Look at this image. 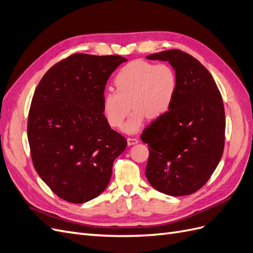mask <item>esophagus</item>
I'll return each instance as SVG.
<instances>
[{"mask_svg": "<svg viewBox=\"0 0 253 253\" xmlns=\"http://www.w3.org/2000/svg\"><path fill=\"white\" fill-rule=\"evenodd\" d=\"M138 142H139V140L137 138H134V137H128V138H127V144L128 145H133V144H136Z\"/></svg>", "mask_w": 253, "mask_h": 253, "instance_id": "1", "label": "esophagus"}]
</instances>
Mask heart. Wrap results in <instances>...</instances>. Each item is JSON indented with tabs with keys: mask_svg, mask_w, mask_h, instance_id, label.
Segmentation results:
<instances>
[{
	"mask_svg": "<svg viewBox=\"0 0 253 253\" xmlns=\"http://www.w3.org/2000/svg\"><path fill=\"white\" fill-rule=\"evenodd\" d=\"M116 90L102 96V112L112 127H120L133 112L124 129L136 133L148 117L157 119L172 108L177 91V78L173 68L166 63L153 64L134 60L125 65L114 79Z\"/></svg>",
	"mask_w": 253,
	"mask_h": 253,
	"instance_id": "obj_1",
	"label": "heart"
}]
</instances>
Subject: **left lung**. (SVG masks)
<instances>
[{"label": "left lung", "mask_w": 253, "mask_h": 253, "mask_svg": "<svg viewBox=\"0 0 253 253\" xmlns=\"http://www.w3.org/2000/svg\"><path fill=\"white\" fill-rule=\"evenodd\" d=\"M147 59L172 65L177 91L170 111L140 136L150 152L145 176L153 188L167 195L192 194L209 180L223 155V99L211 74L189 53L170 49Z\"/></svg>", "instance_id": "obj_1"}]
</instances>
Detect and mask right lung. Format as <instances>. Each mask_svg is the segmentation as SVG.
I'll list each match as a JSON object with an SVG mask.
<instances>
[{"instance_id":"obj_1","label":"right lung","mask_w":253,"mask_h":253,"mask_svg":"<svg viewBox=\"0 0 253 253\" xmlns=\"http://www.w3.org/2000/svg\"><path fill=\"white\" fill-rule=\"evenodd\" d=\"M126 61L75 53L51 66L35 90L27 122L33 164L66 202L82 204L100 195L114 160L126 148L102 112L106 82Z\"/></svg>"}]
</instances>
